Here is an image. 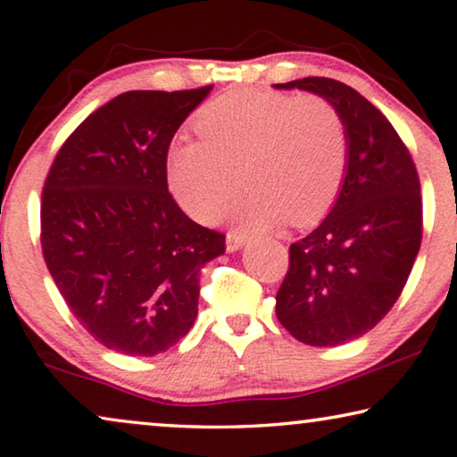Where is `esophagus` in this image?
<instances>
[{
  "instance_id": "esophagus-1",
  "label": "esophagus",
  "mask_w": 457,
  "mask_h": 457,
  "mask_svg": "<svg viewBox=\"0 0 457 457\" xmlns=\"http://www.w3.org/2000/svg\"><path fill=\"white\" fill-rule=\"evenodd\" d=\"M245 240H248V237H245L244 234H237V231H228V236H226V248H228V252L240 250L242 245L245 244Z\"/></svg>"
}]
</instances>
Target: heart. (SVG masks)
<instances>
[{
  "label": "heart",
  "instance_id": "b5f03b06",
  "mask_svg": "<svg viewBox=\"0 0 457 457\" xmlns=\"http://www.w3.org/2000/svg\"><path fill=\"white\" fill-rule=\"evenodd\" d=\"M201 137H180L166 158L172 197L199 221H212L237 185L229 217L242 229L305 228L336 203L347 169L342 115L321 97L236 89L199 110ZM238 170L236 171L235 169Z\"/></svg>",
  "mask_w": 457,
  "mask_h": 457
}]
</instances>
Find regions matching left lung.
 I'll use <instances>...</instances> for the list:
<instances>
[{
    "label": "left lung",
    "mask_w": 457,
    "mask_h": 457,
    "mask_svg": "<svg viewBox=\"0 0 457 457\" xmlns=\"http://www.w3.org/2000/svg\"><path fill=\"white\" fill-rule=\"evenodd\" d=\"M329 101L347 134V169L336 205L291 244L277 293L282 328L328 347L370 331L401 296L421 248V183L393 124L350 85L328 77L277 83Z\"/></svg>",
    "instance_id": "8db88e82"
}]
</instances>
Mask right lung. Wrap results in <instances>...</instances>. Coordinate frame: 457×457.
<instances>
[{"instance_id":"1","label":"right lung","mask_w":457,"mask_h":457,"mask_svg":"<svg viewBox=\"0 0 457 457\" xmlns=\"http://www.w3.org/2000/svg\"><path fill=\"white\" fill-rule=\"evenodd\" d=\"M212 89L121 93L50 166L42 254L71 313L107 350L156 356L183 339L201 268L226 252V236L187 217L166 183L172 136Z\"/></svg>"}]
</instances>
